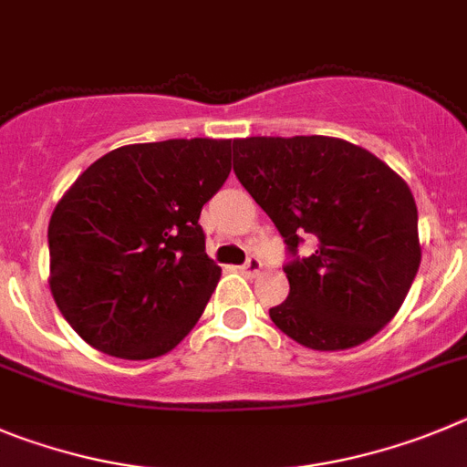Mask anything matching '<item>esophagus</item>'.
Returning a JSON list of instances; mask_svg holds the SVG:
<instances>
[{
  "label": "esophagus",
  "instance_id": "34e87169",
  "mask_svg": "<svg viewBox=\"0 0 467 467\" xmlns=\"http://www.w3.org/2000/svg\"><path fill=\"white\" fill-rule=\"evenodd\" d=\"M239 270H242V275H246V276H255V275H260V270H263V263H260L258 258H254V255H251V258L246 260L242 267H239Z\"/></svg>",
  "mask_w": 467,
  "mask_h": 467
}]
</instances>
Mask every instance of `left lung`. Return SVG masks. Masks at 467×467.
I'll use <instances>...</instances> for the list:
<instances>
[{
	"mask_svg": "<svg viewBox=\"0 0 467 467\" xmlns=\"http://www.w3.org/2000/svg\"><path fill=\"white\" fill-rule=\"evenodd\" d=\"M234 174L296 254L291 293L272 306L281 333L314 351L375 337L396 317L421 263L417 202L377 155L335 137L234 140Z\"/></svg>",
	"mask_w": 467,
	"mask_h": 467,
	"instance_id": "left-lung-1",
	"label": "left lung"
}]
</instances>
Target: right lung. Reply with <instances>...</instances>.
<instances>
[{"mask_svg":"<svg viewBox=\"0 0 467 467\" xmlns=\"http://www.w3.org/2000/svg\"><path fill=\"white\" fill-rule=\"evenodd\" d=\"M233 140L109 150L60 197L48 223V285L78 337L125 360L165 356L221 279L200 212L223 186Z\"/></svg>","mask_w":467,"mask_h":467,"instance_id":"right-lung-1","label":"right lung"}]
</instances>
